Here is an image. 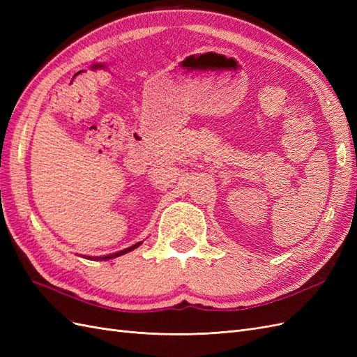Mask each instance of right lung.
<instances>
[{
	"mask_svg": "<svg viewBox=\"0 0 357 357\" xmlns=\"http://www.w3.org/2000/svg\"><path fill=\"white\" fill-rule=\"evenodd\" d=\"M139 244H142V243H137V244L131 245L129 248H125V250H122V252H117V253H113V255H109V256H102V257H96V259H100V261H107V259H114V257H117V256H122V255H125V253H128V252L134 250V248H137Z\"/></svg>",
	"mask_w": 357,
	"mask_h": 357,
	"instance_id": "add662e5",
	"label": "right lung"
}]
</instances>
